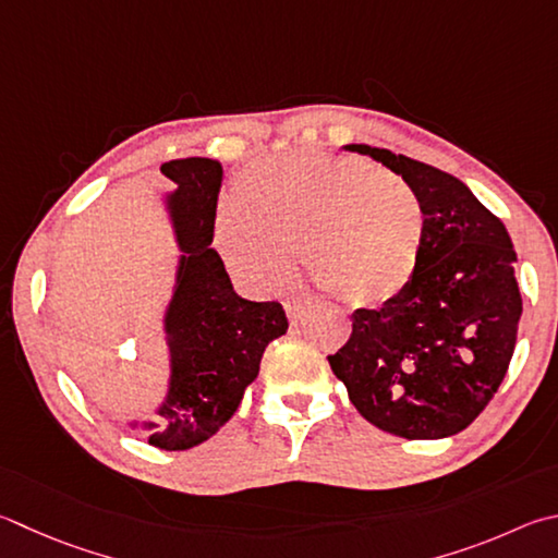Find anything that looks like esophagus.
Here are the masks:
<instances>
[{
	"label": "esophagus",
	"mask_w": 558,
	"mask_h": 558,
	"mask_svg": "<svg viewBox=\"0 0 558 558\" xmlns=\"http://www.w3.org/2000/svg\"><path fill=\"white\" fill-rule=\"evenodd\" d=\"M310 307H312V302L300 300V298H292V300L286 302V312H288V317H290L292 322H298V319L302 317V314H305Z\"/></svg>",
	"instance_id": "34e87169"
}]
</instances>
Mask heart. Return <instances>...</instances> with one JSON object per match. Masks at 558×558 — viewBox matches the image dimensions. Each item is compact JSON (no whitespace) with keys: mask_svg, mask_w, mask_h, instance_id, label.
Here are the masks:
<instances>
[{"mask_svg":"<svg viewBox=\"0 0 558 558\" xmlns=\"http://www.w3.org/2000/svg\"><path fill=\"white\" fill-rule=\"evenodd\" d=\"M427 209L408 180L356 156L292 150L256 160L219 211L215 239L229 270L272 290L295 268L353 307L398 300L417 276Z\"/></svg>","mask_w":558,"mask_h":558,"instance_id":"obj_1","label":"heart"}]
</instances>
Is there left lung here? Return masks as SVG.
I'll list each match as a JSON object with an SVG mask.
<instances>
[{
	"label": "left lung",
	"mask_w": 558,
	"mask_h": 558,
	"mask_svg": "<svg viewBox=\"0 0 558 558\" xmlns=\"http://www.w3.org/2000/svg\"><path fill=\"white\" fill-rule=\"evenodd\" d=\"M402 175L427 209L412 286L380 310L353 312L329 366L363 417L402 439L459 434L508 373L522 298L518 253L502 221L459 178L388 148L351 144Z\"/></svg>",
	"instance_id": "1"
}]
</instances>
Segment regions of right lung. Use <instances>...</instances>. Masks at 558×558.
Masks as SVG:
<instances>
[{"label": "right lung", "mask_w": 558, "mask_h": 558, "mask_svg": "<svg viewBox=\"0 0 558 558\" xmlns=\"http://www.w3.org/2000/svg\"><path fill=\"white\" fill-rule=\"evenodd\" d=\"M175 185L170 211L178 229V290L166 329L173 380L150 427L148 444L163 451L192 449L225 427L246 385L258 376L263 351L288 331L280 302L239 298L215 248L221 166L209 158H178L160 166Z\"/></svg>", "instance_id": "add662e5"}]
</instances>
